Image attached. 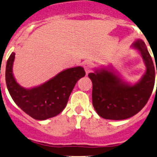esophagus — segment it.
I'll list each match as a JSON object with an SVG mask.
<instances>
[{
	"mask_svg": "<svg viewBox=\"0 0 157 157\" xmlns=\"http://www.w3.org/2000/svg\"><path fill=\"white\" fill-rule=\"evenodd\" d=\"M84 66V69H85V72L86 73H88V72H91L94 68V63L91 61H86L83 65Z\"/></svg>",
	"mask_w": 157,
	"mask_h": 157,
	"instance_id": "1",
	"label": "esophagus"
}]
</instances>
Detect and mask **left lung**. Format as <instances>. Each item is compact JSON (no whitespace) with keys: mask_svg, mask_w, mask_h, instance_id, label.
<instances>
[{"mask_svg":"<svg viewBox=\"0 0 157 157\" xmlns=\"http://www.w3.org/2000/svg\"><path fill=\"white\" fill-rule=\"evenodd\" d=\"M133 46L142 54L147 66L145 75L136 85L124 83L107 69L88 74L92 82V105L98 114L103 118L124 120L133 117L142 110L151 95L157 68H154L142 40H137Z\"/></svg>","mask_w":157,"mask_h":157,"instance_id":"obj_1","label":"left lung"}]
</instances>
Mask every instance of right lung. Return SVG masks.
<instances>
[{"mask_svg": "<svg viewBox=\"0 0 157 157\" xmlns=\"http://www.w3.org/2000/svg\"><path fill=\"white\" fill-rule=\"evenodd\" d=\"M14 57L15 53L12 52L6 66L7 89L17 105L36 120H46L61 113L66 108L76 82L85 75L82 67L71 68L40 86L25 89L13 78L12 66Z\"/></svg>", "mask_w": 157, "mask_h": 157, "instance_id": "obj_1", "label": "right lung"}]
</instances>
